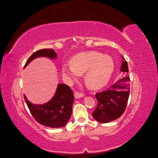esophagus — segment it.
I'll list each match as a JSON object with an SVG mask.
<instances>
[{
	"label": "esophagus",
	"mask_w": 158,
	"mask_h": 158,
	"mask_svg": "<svg viewBox=\"0 0 158 158\" xmlns=\"http://www.w3.org/2000/svg\"><path fill=\"white\" fill-rule=\"evenodd\" d=\"M82 96H84V94H82V93L78 92H76L74 93V97H75V98H76V99L80 98L82 97Z\"/></svg>",
	"instance_id": "1"
}]
</instances>
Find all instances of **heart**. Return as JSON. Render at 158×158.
Instances as JSON below:
<instances>
[{
    "mask_svg": "<svg viewBox=\"0 0 158 158\" xmlns=\"http://www.w3.org/2000/svg\"><path fill=\"white\" fill-rule=\"evenodd\" d=\"M114 64L111 56L96 51L81 52L73 56L70 64H64L63 74L70 82L78 79L80 74L85 73V83L92 89L106 85L111 78Z\"/></svg>",
    "mask_w": 158,
    "mask_h": 158,
    "instance_id": "heart-1",
    "label": "heart"
}]
</instances>
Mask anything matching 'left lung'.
<instances>
[{"mask_svg":"<svg viewBox=\"0 0 158 158\" xmlns=\"http://www.w3.org/2000/svg\"><path fill=\"white\" fill-rule=\"evenodd\" d=\"M121 71L125 74L124 77L117 80L107 90L95 94L97 106L92 116L100 123L116 120L125 111L130 94V78L126 76L128 72L127 60L123 61Z\"/></svg>","mask_w":158,"mask_h":158,"instance_id":"obj_1","label":"left lung"}]
</instances>
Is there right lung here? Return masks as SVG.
I'll list each match as a JSON object with an SVG mask.
<instances>
[{"label":"right lung","instance_id":"add662e5","mask_svg":"<svg viewBox=\"0 0 158 158\" xmlns=\"http://www.w3.org/2000/svg\"><path fill=\"white\" fill-rule=\"evenodd\" d=\"M56 56L55 51L52 49L38 50L27 59L24 67L37 57L47 56L54 59ZM23 97L31 115L41 125L51 128H60L64 127L69 121L74 97L73 91L69 85L59 84L54 97L44 105L32 104L25 95Z\"/></svg>","mask_w":158,"mask_h":158}]
</instances>
